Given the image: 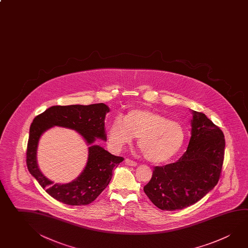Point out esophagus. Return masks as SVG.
<instances>
[{"instance_id":"1","label":"esophagus","mask_w":248,"mask_h":248,"mask_svg":"<svg viewBox=\"0 0 248 248\" xmlns=\"http://www.w3.org/2000/svg\"><path fill=\"white\" fill-rule=\"evenodd\" d=\"M125 164L127 165H130V166H137L138 163L136 161L131 160L130 158H126Z\"/></svg>"}]
</instances>
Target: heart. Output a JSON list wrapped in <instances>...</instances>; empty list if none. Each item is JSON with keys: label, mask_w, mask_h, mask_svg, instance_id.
Listing matches in <instances>:
<instances>
[{"label": "heart", "mask_w": 248, "mask_h": 248, "mask_svg": "<svg viewBox=\"0 0 248 248\" xmlns=\"http://www.w3.org/2000/svg\"><path fill=\"white\" fill-rule=\"evenodd\" d=\"M138 138L139 150L148 161L162 164L181 151L186 142L184 126L164 115L148 109H131L123 119L118 117L108 129L111 147L120 150Z\"/></svg>", "instance_id": "b5f03b06"}]
</instances>
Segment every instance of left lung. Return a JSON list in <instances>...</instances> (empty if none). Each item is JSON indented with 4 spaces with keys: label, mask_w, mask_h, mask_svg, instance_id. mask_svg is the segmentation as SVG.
<instances>
[{
    "label": "left lung",
    "mask_w": 248,
    "mask_h": 248,
    "mask_svg": "<svg viewBox=\"0 0 248 248\" xmlns=\"http://www.w3.org/2000/svg\"><path fill=\"white\" fill-rule=\"evenodd\" d=\"M191 137L186 152L175 163L155 166L143 187L148 198L163 211L195 204L213 190L221 174L225 136L204 113L192 110Z\"/></svg>",
    "instance_id": "1"
}]
</instances>
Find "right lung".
<instances>
[{"mask_svg": "<svg viewBox=\"0 0 248 248\" xmlns=\"http://www.w3.org/2000/svg\"><path fill=\"white\" fill-rule=\"evenodd\" d=\"M109 111L105 104L91 105L52 106L36 116L30 129L26 152L29 171L40 186L55 200L70 205H85L96 200L109 185L112 170L123 160L99 145H92L96 139L106 140L105 118ZM62 125L77 130L89 145L88 164L83 172L72 183L54 184L44 177L36 162V151L41 134L53 125Z\"/></svg>", "mask_w": 248, "mask_h": 248, "instance_id": "1", "label": "right lung"}]
</instances>
